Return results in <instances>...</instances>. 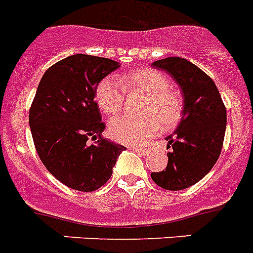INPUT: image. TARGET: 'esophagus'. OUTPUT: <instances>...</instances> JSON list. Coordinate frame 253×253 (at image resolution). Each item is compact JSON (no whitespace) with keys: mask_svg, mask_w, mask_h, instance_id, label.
I'll return each instance as SVG.
<instances>
[{"mask_svg":"<svg viewBox=\"0 0 253 253\" xmlns=\"http://www.w3.org/2000/svg\"><path fill=\"white\" fill-rule=\"evenodd\" d=\"M131 150L136 151L137 154H140V155H148L149 154V150H146V149H142V148H131Z\"/></svg>","mask_w":253,"mask_h":253,"instance_id":"esophagus-1","label":"esophagus"}]
</instances>
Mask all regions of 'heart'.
I'll use <instances>...</instances> for the list:
<instances>
[{
  "instance_id": "heart-1",
  "label": "heart",
  "mask_w": 253,
  "mask_h": 253,
  "mask_svg": "<svg viewBox=\"0 0 253 253\" xmlns=\"http://www.w3.org/2000/svg\"><path fill=\"white\" fill-rule=\"evenodd\" d=\"M124 85L129 91L145 94L141 105L142 116H121L109 124V132L121 144L140 146L157 135L160 125L172 129L179 124L183 114V99L177 91L169 89L166 75L153 69H141L121 78V83L112 76L104 78L95 90V100L103 113L114 116L125 102Z\"/></svg>"
}]
</instances>
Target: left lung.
Listing matches in <instances>:
<instances>
[{
  "label": "left lung",
  "mask_w": 253,
  "mask_h": 253,
  "mask_svg": "<svg viewBox=\"0 0 253 253\" xmlns=\"http://www.w3.org/2000/svg\"><path fill=\"white\" fill-rule=\"evenodd\" d=\"M179 85L183 96V114L174 133L167 136V168L151 173L158 186L179 191L197 183L208 174L220 155L227 109L211 78L181 57H167L153 62Z\"/></svg>",
  "instance_id": "1"
}]
</instances>
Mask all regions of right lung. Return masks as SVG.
Listing matches in <instances>:
<instances>
[{"label":"right lung","mask_w":253,"mask_h":253,"mask_svg":"<svg viewBox=\"0 0 253 253\" xmlns=\"http://www.w3.org/2000/svg\"><path fill=\"white\" fill-rule=\"evenodd\" d=\"M118 67L104 57L74 54L50 66L39 83L29 112L33 140L48 172L67 187L100 188L126 150L102 137L105 126L94 100L98 84Z\"/></svg>","instance_id":"right-lung-1"}]
</instances>
